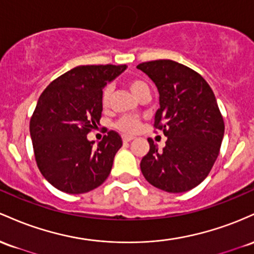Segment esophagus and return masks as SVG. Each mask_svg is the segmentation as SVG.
<instances>
[{"label": "esophagus", "mask_w": 254, "mask_h": 254, "mask_svg": "<svg viewBox=\"0 0 254 254\" xmlns=\"http://www.w3.org/2000/svg\"><path fill=\"white\" fill-rule=\"evenodd\" d=\"M133 136H130V135H124L122 136V140H124V142H129V141H132L133 140Z\"/></svg>", "instance_id": "obj_1"}]
</instances>
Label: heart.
<instances>
[{
	"label": "heart",
	"instance_id": "b5f03b06",
	"mask_svg": "<svg viewBox=\"0 0 254 254\" xmlns=\"http://www.w3.org/2000/svg\"><path fill=\"white\" fill-rule=\"evenodd\" d=\"M128 87H129L130 92L134 95L136 98L144 92H150L149 85L144 80L138 78H133L128 80ZM113 87L110 85L104 87L103 92H102V105L104 108H108L110 104V99H112ZM139 126H140V121L139 119L134 118V116H125L118 122V128L120 130L125 133H134L138 130Z\"/></svg>",
	"mask_w": 254,
	"mask_h": 254
}]
</instances>
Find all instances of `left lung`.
Returning a JSON list of instances; mask_svg holds the SVG:
<instances>
[{"mask_svg":"<svg viewBox=\"0 0 254 254\" xmlns=\"http://www.w3.org/2000/svg\"><path fill=\"white\" fill-rule=\"evenodd\" d=\"M136 68L157 87L155 127L167 136L162 151L149 140L150 150L140 162L142 175L165 192H187L209 175L221 149L224 122L216 97L200 74L172 60Z\"/></svg>","mask_w":254,"mask_h":254,"instance_id":"8db88e82","label":"left lung"}]
</instances>
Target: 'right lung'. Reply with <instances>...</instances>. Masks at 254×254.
Segmentation results:
<instances>
[{
    "instance_id": "obj_1",
    "label": "right lung",
    "mask_w": 254,
    "mask_h": 254,
    "mask_svg": "<svg viewBox=\"0 0 254 254\" xmlns=\"http://www.w3.org/2000/svg\"><path fill=\"white\" fill-rule=\"evenodd\" d=\"M127 65H78L47 87L30 121L37 165L45 180L69 194H81L107 180L122 146L110 130L95 146L87 133L99 124L102 92Z\"/></svg>"
}]
</instances>
